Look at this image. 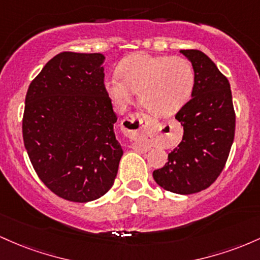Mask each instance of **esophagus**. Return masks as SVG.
Instances as JSON below:
<instances>
[{"label": "esophagus", "mask_w": 260, "mask_h": 260, "mask_svg": "<svg viewBox=\"0 0 260 260\" xmlns=\"http://www.w3.org/2000/svg\"><path fill=\"white\" fill-rule=\"evenodd\" d=\"M154 124H156V120L150 118L148 115L142 114V113H134V114L127 115L122 120V130L130 139L140 140L144 134L153 129ZM134 148L139 151H144L145 146L138 142L134 146Z\"/></svg>", "instance_id": "34e87169"}]
</instances>
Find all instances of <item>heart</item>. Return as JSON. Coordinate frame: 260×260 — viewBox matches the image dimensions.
<instances>
[{
    "mask_svg": "<svg viewBox=\"0 0 260 260\" xmlns=\"http://www.w3.org/2000/svg\"><path fill=\"white\" fill-rule=\"evenodd\" d=\"M116 74L106 80V91L113 104L122 109L138 92L141 106L151 114L168 116L190 98L194 70L185 57L136 52L122 59Z\"/></svg>",
    "mask_w": 260,
    "mask_h": 260,
    "instance_id": "obj_1",
    "label": "heart"
}]
</instances>
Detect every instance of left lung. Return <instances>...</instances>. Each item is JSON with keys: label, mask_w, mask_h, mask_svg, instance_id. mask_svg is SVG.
Listing matches in <instances>:
<instances>
[{"label": "left lung", "mask_w": 260, "mask_h": 260, "mask_svg": "<svg viewBox=\"0 0 260 260\" xmlns=\"http://www.w3.org/2000/svg\"><path fill=\"white\" fill-rule=\"evenodd\" d=\"M194 69L191 99L176 119L183 139L168 153V162L153 171V179L166 190L194 194L209 188L223 171L235 139L236 114L227 77L200 50H180Z\"/></svg>", "instance_id": "8db88e82"}]
</instances>
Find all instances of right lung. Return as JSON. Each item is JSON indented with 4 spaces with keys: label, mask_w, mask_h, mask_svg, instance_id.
<instances>
[{
    "label": "right lung",
    "mask_w": 260,
    "mask_h": 260,
    "mask_svg": "<svg viewBox=\"0 0 260 260\" xmlns=\"http://www.w3.org/2000/svg\"><path fill=\"white\" fill-rule=\"evenodd\" d=\"M103 61L102 54L60 52L25 95L22 131L31 166L52 193L75 203L103 197L122 156Z\"/></svg>",
    "instance_id": "right-lung-1"
}]
</instances>
